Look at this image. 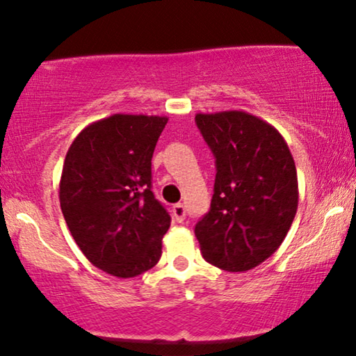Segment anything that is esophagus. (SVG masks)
Returning a JSON list of instances; mask_svg holds the SVG:
<instances>
[{
    "label": "esophagus",
    "instance_id": "34e87169",
    "mask_svg": "<svg viewBox=\"0 0 356 356\" xmlns=\"http://www.w3.org/2000/svg\"><path fill=\"white\" fill-rule=\"evenodd\" d=\"M172 211H173L175 220H177L178 223H181L184 218H186V209H184L183 204H175Z\"/></svg>",
    "mask_w": 356,
    "mask_h": 356
}]
</instances>
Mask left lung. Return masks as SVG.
I'll return each instance as SVG.
<instances>
[{
    "instance_id": "1",
    "label": "left lung",
    "mask_w": 356,
    "mask_h": 356,
    "mask_svg": "<svg viewBox=\"0 0 356 356\" xmlns=\"http://www.w3.org/2000/svg\"><path fill=\"white\" fill-rule=\"evenodd\" d=\"M196 124L217 168L211 209L194 228L204 259L228 272L254 269L295 218V160L274 126L243 110L197 113Z\"/></svg>"
}]
</instances>
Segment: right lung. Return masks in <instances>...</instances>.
Segmentation results:
<instances>
[{
	"instance_id": "1",
	"label": "right lung",
	"mask_w": 356,
	"mask_h": 356,
	"mask_svg": "<svg viewBox=\"0 0 356 356\" xmlns=\"http://www.w3.org/2000/svg\"><path fill=\"white\" fill-rule=\"evenodd\" d=\"M167 116L115 113L86 126L67 149L60 204L84 256L106 274L129 279L162 256L168 212L154 197L152 160Z\"/></svg>"
}]
</instances>
